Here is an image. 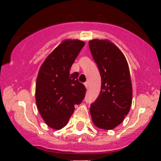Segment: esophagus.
<instances>
[{"instance_id":"1","label":"esophagus","mask_w":161,"mask_h":161,"mask_svg":"<svg viewBox=\"0 0 161 161\" xmlns=\"http://www.w3.org/2000/svg\"><path fill=\"white\" fill-rule=\"evenodd\" d=\"M85 86L86 87V89H88V88H89V82H85Z\"/></svg>"}]
</instances>
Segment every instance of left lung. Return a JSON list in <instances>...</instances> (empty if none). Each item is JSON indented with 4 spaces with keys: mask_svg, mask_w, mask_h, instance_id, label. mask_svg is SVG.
I'll list each match as a JSON object with an SVG mask.
<instances>
[{
    "mask_svg": "<svg viewBox=\"0 0 161 161\" xmlns=\"http://www.w3.org/2000/svg\"><path fill=\"white\" fill-rule=\"evenodd\" d=\"M89 46L102 79L100 94L90 106L91 117L97 127L112 130L123 123L131 106L128 64L119 48L107 39H93Z\"/></svg>",
    "mask_w": 161,
    "mask_h": 161,
    "instance_id": "8db88e82",
    "label": "left lung"
}]
</instances>
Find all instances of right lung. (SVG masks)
I'll return each instance as SVG.
<instances>
[{
	"instance_id": "1",
	"label": "right lung",
	"mask_w": 161,
	"mask_h": 161,
	"mask_svg": "<svg viewBox=\"0 0 161 161\" xmlns=\"http://www.w3.org/2000/svg\"><path fill=\"white\" fill-rule=\"evenodd\" d=\"M85 46L83 41L66 39L53 50L38 71L35 101L39 114L48 126L63 128L74 112L75 105L85 98V85L78 81V72L70 68Z\"/></svg>"
}]
</instances>
